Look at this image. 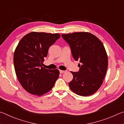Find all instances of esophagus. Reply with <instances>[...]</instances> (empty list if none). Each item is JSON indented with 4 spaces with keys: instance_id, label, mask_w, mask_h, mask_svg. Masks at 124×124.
<instances>
[{
    "instance_id": "34e87169",
    "label": "esophagus",
    "mask_w": 124,
    "mask_h": 124,
    "mask_svg": "<svg viewBox=\"0 0 124 124\" xmlns=\"http://www.w3.org/2000/svg\"><path fill=\"white\" fill-rule=\"evenodd\" d=\"M65 72L64 70H60V73L61 74H62V73H63Z\"/></svg>"
}]
</instances>
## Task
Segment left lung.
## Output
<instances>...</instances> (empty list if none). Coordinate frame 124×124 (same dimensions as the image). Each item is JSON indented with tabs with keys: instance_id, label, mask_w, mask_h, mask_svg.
Wrapping results in <instances>:
<instances>
[{
	"instance_id": "1",
	"label": "left lung",
	"mask_w": 124,
	"mask_h": 124,
	"mask_svg": "<svg viewBox=\"0 0 124 124\" xmlns=\"http://www.w3.org/2000/svg\"><path fill=\"white\" fill-rule=\"evenodd\" d=\"M70 45L73 57L79 61V70L70 72L73 79L69 83L72 91L82 96L91 95L99 89L108 67V57L101 40L88 32L62 34Z\"/></svg>"
}]
</instances>
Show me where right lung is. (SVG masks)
<instances>
[{
    "instance_id": "1",
    "label": "right lung",
    "mask_w": 124,
    "mask_h": 124,
    "mask_svg": "<svg viewBox=\"0 0 124 124\" xmlns=\"http://www.w3.org/2000/svg\"><path fill=\"white\" fill-rule=\"evenodd\" d=\"M60 38L57 33L31 32L22 38L14 54L16 74L27 92L41 96L51 90L59 77L58 70L43 68L50 46Z\"/></svg>"
}]
</instances>
